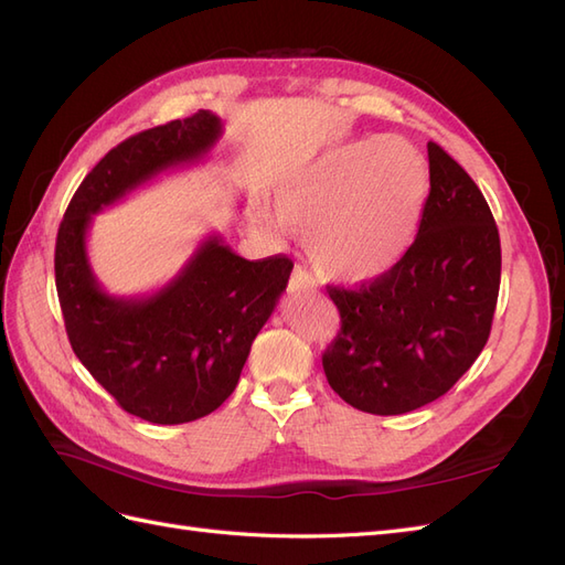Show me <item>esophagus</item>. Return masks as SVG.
Masks as SVG:
<instances>
[{"instance_id": "34e87169", "label": "esophagus", "mask_w": 565, "mask_h": 565, "mask_svg": "<svg viewBox=\"0 0 565 565\" xmlns=\"http://www.w3.org/2000/svg\"><path fill=\"white\" fill-rule=\"evenodd\" d=\"M289 292H292V295L316 292V280L303 268H295L292 278H289Z\"/></svg>"}]
</instances>
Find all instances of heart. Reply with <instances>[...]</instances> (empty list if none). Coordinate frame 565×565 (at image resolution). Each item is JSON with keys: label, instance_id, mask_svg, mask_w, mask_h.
<instances>
[{"label": "heart", "instance_id": "heart-1", "mask_svg": "<svg viewBox=\"0 0 565 565\" xmlns=\"http://www.w3.org/2000/svg\"><path fill=\"white\" fill-rule=\"evenodd\" d=\"M429 169L398 136L339 146L278 193L280 224L306 237L322 278L370 285L386 278L413 247ZM270 228V224H264Z\"/></svg>", "mask_w": 565, "mask_h": 565}]
</instances>
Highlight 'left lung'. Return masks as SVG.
<instances>
[{
  "instance_id": "8db88e82",
  "label": "left lung",
  "mask_w": 565,
  "mask_h": 565,
  "mask_svg": "<svg viewBox=\"0 0 565 565\" xmlns=\"http://www.w3.org/2000/svg\"><path fill=\"white\" fill-rule=\"evenodd\" d=\"M431 191L405 259L355 289L328 287L341 332L322 355L330 386L372 415L440 398L481 355L498 306L502 249L473 179L429 141Z\"/></svg>"
}]
</instances>
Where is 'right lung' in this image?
I'll return each mask as SVG.
<instances>
[{"label": "right lung", "instance_id": "obj_1", "mask_svg": "<svg viewBox=\"0 0 565 565\" xmlns=\"http://www.w3.org/2000/svg\"><path fill=\"white\" fill-rule=\"evenodd\" d=\"M221 134V119L200 110L129 136L84 177L56 237V292L75 355L119 407L152 424L200 419L231 396L295 264L282 254L247 262L214 233L158 292L115 297L94 276L87 233L94 214L139 185L204 160Z\"/></svg>", "mask_w": 565, "mask_h": 565}]
</instances>
